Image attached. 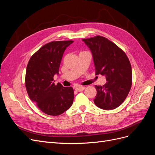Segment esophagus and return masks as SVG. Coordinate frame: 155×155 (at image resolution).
<instances>
[{
  "mask_svg": "<svg viewBox=\"0 0 155 155\" xmlns=\"http://www.w3.org/2000/svg\"><path fill=\"white\" fill-rule=\"evenodd\" d=\"M85 87L84 86H77L76 88H75V89L77 91H84V89H85Z\"/></svg>",
  "mask_w": 155,
  "mask_h": 155,
  "instance_id": "obj_1",
  "label": "esophagus"
}]
</instances>
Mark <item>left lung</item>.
<instances>
[{
    "mask_svg": "<svg viewBox=\"0 0 155 155\" xmlns=\"http://www.w3.org/2000/svg\"><path fill=\"white\" fill-rule=\"evenodd\" d=\"M90 49L95 66V74L105 75L107 82L95 86L96 106L111 110L124 102L132 85V69L125 52L113 42L102 36L82 39Z\"/></svg>",
    "mask_w": 155,
    "mask_h": 155,
    "instance_id": "1",
    "label": "left lung"
}]
</instances>
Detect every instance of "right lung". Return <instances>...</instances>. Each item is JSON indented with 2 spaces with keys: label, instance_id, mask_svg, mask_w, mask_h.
Returning <instances> with one entry per match:
<instances>
[{
  "label": "right lung",
  "instance_id": "obj_1",
  "mask_svg": "<svg viewBox=\"0 0 155 155\" xmlns=\"http://www.w3.org/2000/svg\"><path fill=\"white\" fill-rule=\"evenodd\" d=\"M73 41H53L44 45L28 62L25 84L28 96L41 110L51 116L62 114L71 106L74 91L71 87L54 84L64 52Z\"/></svg>",
  "mask_w": 155,
  "mask_h": 155
}]
</instances>
